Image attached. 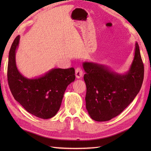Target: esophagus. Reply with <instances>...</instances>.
I'll use <instances>...</instances> for the list:
<instances>
[{"instance_id":"obj_1","label":"esophagus","mask_w":151,"mask_h":151,"mask_svg":"<svg viewBox=\"0 0 151 151\" xmlns=\"http://www.w3.org/2000/svg\"><path fill=\"white\" fill-rule=\"evenodd\" d=\"M83 70L81 68H77L76 69V77L77 79H80L83 76Z\"/></svg>"}]
</instances>
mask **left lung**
<instances>
[{"instance_id":"obj_1","label":"left lung","mask_w":151,"mask_h":151,"mask_svg":"<svg viewBox=\"0 0 151 151\" xmlns=\"http://www.w3.org/2000/svg\"><path fill=\"white\" fill-rule=\"evenodd\" d=\"M83 67L86 108L90 117L97 122L110 120L120 114L133 101L143 83L144 67L137 42L133 61L125 74L95 62H84Z\"/></svg>"}]
</instances>
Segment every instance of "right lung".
<instances>
[{
  "label": "right lung",
  "instance_id": "add662e5",
  "mask_svg": "<svg viewBox=\"0 0 151 151\" xmlns=\"http://www.w3.org/2000/svg\"><path fill=\"white\" fill-rule=\"evenodd\" d=\"M20 36L14 40L9 53L8 84L12 94L26 110L38 118L48 119L60 109L63 94L76 78L74 68H52L43 75L27 78L17 69L16 53Z\"/></svg>",
  "mask_w": 151,
  "mask_h": 151
}]
</instances>
